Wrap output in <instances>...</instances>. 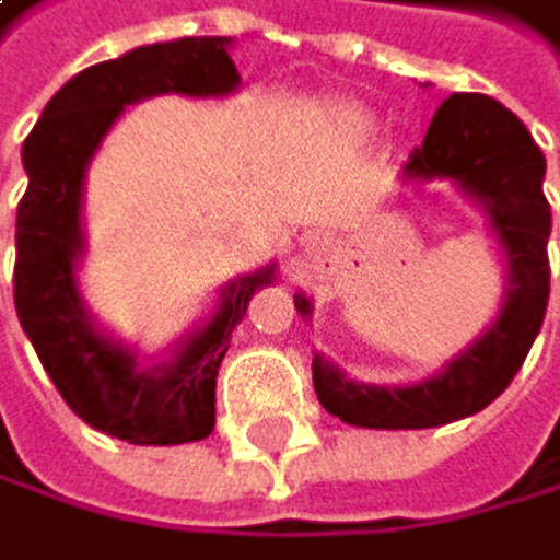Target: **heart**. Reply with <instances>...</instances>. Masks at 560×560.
I'll list each match as a JSON object with an SVG mask.
<instances>
[{
	"mask_svg": "<svg viewBox=\"0 0 560 560\" xmlns=\"http://www.w3.org/2000/svg\"><path fill=\"white\" fill-rule=\"evenodd\" d=\"M340 127L348 130V133H354V137H361V133H372L375 119H372V113L361 109V106H343L340 109Z\"/></svg>",
	"mask_w": 560,
	"mask_h": 560,
	"instance_id": "1",
	"label": "heart"
}]
</instances>
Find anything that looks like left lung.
<instances>
[{
	"mask_svg": "<svg viewBox=\"0 0 560 560\" xmlns=\"http://www.w3.org/2000/svg\"><path fill=\"white\" fill-rule=\"evenodd\" d=\"M547 161L530 130L489 95L454 92L444 98L423 148L402 164L406 182H454L486 209L506 257V295L492 327L468 351L451 358L438 375L412 385L351 382L327 358H313V385L323 409L351 427L423 430L486 409L513 382L534 337L540 334L551 295V206L544 199ZM295 310L313 316L299 292Z\"/></svg>",
	"mask_w": 560,
	"mask_h": 560,
	"instance_id": "1",
	"label": "left lung"
}]
</instances>
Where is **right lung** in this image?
Masks as SVG:
<instances>
[{"label":"right lung","instance_id":"add662e5","mask_svg":"<svg viewBox=\"0 0 560 560\" xmlns=\"http://www.w3.org/2000/svg\"><path fill=\"white\" fill-rule=\"evenodd\" d=\"M226 47L230 37H182L92 65L61 85L23 143L30 185L16 209L13 271L23 334L74 417L143 447L188 444L212 433L217 375L230 334L244 319L250 295L271 282L275 265L230 282L206 327L188 334L167 361L143 368L130 348L95 327L78 292L85 167L119 113L140 98L237 92L241 74Z\"/></svg>","mask_w":560,"mask_h":560}]
</instances>
